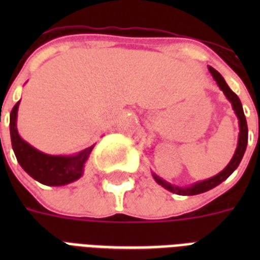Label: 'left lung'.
Instances as JSON below:
<instances>
[{"label":"left lung","mask_w":260,"mask_h":260,"mask_svg":"<svg viewBox=\"0 0 260 260\" xmlns=\"http://www.w3.org/2000/svg\"><path fill=\"white\" fill-rule=\"evenodd\" d=\"M209 71L212 77L214 78V81L217 82L218 87L222 90V93L225 94V97L230 100V102L232 104V108H234L235 113L238 116L239 118V128H240V132H239V142H238V147H236V151H235L234 156L231 159V162L228 163V166L221 171V173H218L217 175H214V177L209 178V179H205V181L197 182V183H194V185L189 186V187H179V186L171 185L169 182L163 181L162 178H159L156 174H152V177L156 182H158L159 185L163 186L165 189H167L171 193L179 194V196H194V194H201L205 193L208 190L213 189L217 185H220L222 181H225L226 178L230 177L231 174L234 173L238 166L240 165L243 159V155L246 152L247 148V143H248V128H247V120L246 116H244V112H243V106L242 102L239 100V97L236 94L230 89V86L226 85V82L224 81V78L221 77V74L216 71L213 67L209 66Z\"/></svg>","instance_id":"left-lung-1"}]
</instances>
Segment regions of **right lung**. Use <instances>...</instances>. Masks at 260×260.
<instances>
[{"mask_svg":"<svg viewBox=\"0 0 260 260\" xmlns=\"http://www.w3.org/2000/svg\"><path fill=\"white\" fill-rule=\"evenodd\" d=\"M20 101L10 112V140L20 166L38 182L47 186H63L82 177L83 167L94 146L87 147L77 155L59 156L36 150L20 138L17 131V110Z\"/></svg>","mask_w":260,"mask_h":260,"instance_id":"right-lung-1","label":"right lung"}]
</instances>
